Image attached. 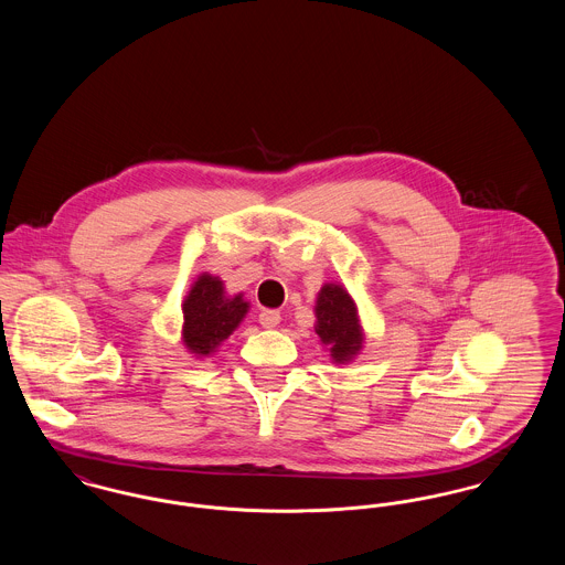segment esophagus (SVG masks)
Masks as SVG:
<instances>
[{"mask_svg":"<svg viewBox=\"0 0 565 565\" xmlns=\"http://www.w3.org/2000/svg\"><path fill=\"white\" fill-rule=\"evenodd\" d=\"M279 320H281V316L277 309H263L258 316V322L263 323L265 328H275Z\"/></svg>","mask_w":565,"mask_h":565,"instance_id":"34e87169","label":"esophagus"}]
</instances>
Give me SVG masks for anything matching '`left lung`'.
I'll use <instances>...</instances> for the list:
<instances>
[{"instance_id":"1","label":"left lung","mask_w":565,"mask_h":565,"mask_svg":"<svg viewBox=\"0 0 565 565\" xmlns=\"http://www.w3.org/2000/svg\"><path fill=\"white\" fill-rule=\"evenodd\" d=\"M316 332L337 362L350 360L362 348V332L351 296L341 286H323L316 307Z\"/></svg>"}]
</instances>
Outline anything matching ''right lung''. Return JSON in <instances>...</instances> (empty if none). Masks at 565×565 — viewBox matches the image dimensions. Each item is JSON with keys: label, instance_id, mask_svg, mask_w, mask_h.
Here are the masks:
<instances>
[{"label": "right lung", "instance_id": "add662e5", "mask_svg": "<svg viewBox=\"0 0 565 565\" xmlns=\"http://www.w3.org/2000/svg\"><path fill=\"white\" fill-rule=\"evenodd\" d=\"M182 309L186 348L192 353L207 355L239 326L247 313V302L242 295L226 298L217 277L201 275Z\"/></svg>", "mask_w": 565, "mask_h": 565}]
</instances>
